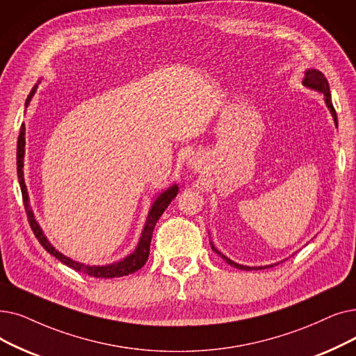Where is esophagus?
I'll list each match as a JSON object with an SVG mask.
<instances>
[{
	"instance_id": "34e87169",
	"label": "esophagus",
	"mask_w": 356,
	"mask_h": 356,
	"mask_svg": "<svg viewBox=\"0 0 356 356\" xmlns=\"http://www.w3.org/2000/svg\"><path fill=\"white\" fill-rule=\"evenodd\" d=\"M199 165H200V160H199L197 156H191V157L188 159V167H191V168H193V170H197Z\"/></svg>"
}]
</instances>
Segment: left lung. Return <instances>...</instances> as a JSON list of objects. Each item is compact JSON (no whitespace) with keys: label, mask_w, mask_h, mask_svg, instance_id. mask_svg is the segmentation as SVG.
Instances as JSON below:
<instances>
[{"label":"left lung","mask_w":356,"mask_h":356,"mask_svg":"<svg viewBox=\"0 0 356 356\" xmlns=\"http://www.w3.org/2000/svg\"><path fill=\"white\" fill-rule=\"evenodd\" d=\"M302 86L304 87H307V88H310V90H314V91H318V92H321V95L324 96V103H326V106H327V109H329V112H330V115H332V118H333V122H334V127L337 128V116H336V111H334V107H333V103H332V95H330V87H329V83H327V80H326V76H324L318 70H314V68H308V70H305V72H304V80H302ZM209 234V233H208ZM211 243V249L218 254L225 264H228L229 266H233V268H236V269H241V270H260V269H266V268H272L273 265H277V264H281V261H284V260H286V259H284V260H281V261H276V264H272V265H265V266H245V265H240V264H236L234 260H231V259H228L227 256H224L218 249H216V247L213 245V243L212 241H209Z\"/></svg>","instance_id":"1"}]
</instances>
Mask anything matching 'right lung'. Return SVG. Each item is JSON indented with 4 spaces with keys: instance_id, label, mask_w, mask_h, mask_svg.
<instances>
[{
    "instance_id": "right-lung-1",
    "label": "right lung",
    "mask_w": 356,
    "mask_h": 356,
    "mask_svg": "<svg viewBox=\"0 0 356 356\" xmlns=\"http://www.w3.org/2000/svg\"><path fill=\"white\" fill-rule=\"evenodd\" d=\"M40 81H38V84H35V87L30 91V95L26 100V109L27 106L30 104V100L33 99L35 92L38 90ZM26 112V111H24ZM26 127L24 123L20 128V135H19V141H17V177H19V183L22 188V195H23V200H24V208L27 212V218L30 222V227H32L33 233L36 236V238L39 240V243L43 245V249L48 252L49 254H52L54 257H56L59 261H63L64 265H67L68 268L76 270V272H83L88 276L92 277H104V280H109V277H120V276H127L129 273L136 272L138 269H141L145 261L148 260V254H149V244H151V237H152V231L154 227H156L157 221L160 220V216L163 215V212L167 209V207L172 202V199H175L179 193V184L173 183L172 186H168L165 191L160 192L156 199L152 200V204L149 207L147 220L143 228V233L140 240H138V244L135 247V250L128 254L127 257H123L122 260L113 261V264L109 265H87V264H81V261H76L68 256H65L64 253H60L59 250H56L55 247L52 245V243L48 240V237L44 236L43 229L40 228L38 220L35 218V213L32 207H30V199H29V192H27V186L24 183V151H26Z\"/></svg>"
}]
</instances>
